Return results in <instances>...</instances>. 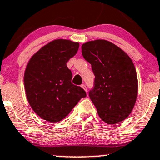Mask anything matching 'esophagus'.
<instances>
[{
    "label": "esophagus",
    "mask_w": 160,
    "mask_h": 160,
    "mask_svg": "<svg viewBox=\"0 0 160 160\" xmlns=\"http://www.w3.org/2000/svg\"><path fill=\"white\" fill-rule=\"evenodd\" d=\"M81 87L84 89V90L86 91V92H87V87H86V85H84V84H82Z\"/></svg>",
    "instance_id": "34e87169"
}]
</instances>
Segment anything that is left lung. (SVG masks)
Returning <instances> with one entry per match:
<instances>
[{"label":"left lung","mask_w":160,"mask_h":160,"mask_svg":"<svg viewBox=\"0 0 160 160\" xmlns=\"http://www.w3.org/2000/svg\"><path fill=\"white\" fill-rule=\"evenodd\" d=\"M82 54L92 65L95 87L89 96L104 122L114 124L132 112L138 92L134 63L122 48L105 39L82 45Z\"/></svg>","instance_id":"8db88e82"}]
</instances>
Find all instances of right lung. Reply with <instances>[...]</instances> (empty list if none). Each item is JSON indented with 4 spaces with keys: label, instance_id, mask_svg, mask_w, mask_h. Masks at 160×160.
Segmentation results:
<instances>
[{
    "label": "right lung",
    "instance_id": "right-lung-1",
    "mask_svg": "<svg viewBox=\"0 0 160 160\" xmlns=\"http://www.w3.org/2000/svg\"><path fill=\"white\" fill-rule=\"evenodd\" d=\"M79 43L68 39L50 42L29 59L24 73L28 102L41 118L51 123L63 120L86 92L71 83L67 62L77 54Z\"/></svg>",
    "mask_w": 160,
    "mask_h": 160
}]
</instances>
